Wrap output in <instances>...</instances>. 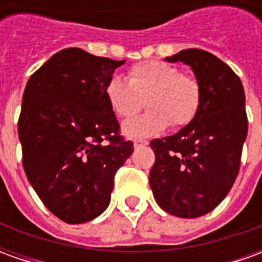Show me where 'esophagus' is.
<instances>
[{
  "label": "esophagus",
  "instance_id": "esophagus-1",
  "mask_svg": "<svg viewBox=\"0 0 262 262\" xmlns=\"http://www.w3.org/2000/svg\"><path fill=\"white\" fill-rule=\"evenodd\" d=\"M133 144H135V147H142V146H147L148 142L147 140H142V139H136Z\"/></svg>",
  "mask_w": 262,
  "mask_h": 262
}]
</instances>
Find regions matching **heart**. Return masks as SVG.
Wrapping results in <instances>:
<instances>
[{
  "instance_id": "heart-1",
  "label": "heart",
  "mask_w": 262,
  "mask_h": 262,
  "mask_svg": "<svg viewBox=\"0 0 262 262\" xmlns=\"http://www.w3.org/2000/svg\"><path fill=\"white\" fill-rule=\"evenodd\" d=\"M105 97L114 114L133 118L144 106L147 112L123 125L129 137L154 136L168 125L191 123L202 102L199 81L178 67L159 60L137 63L127 73V81L114 75L105 84Z\"/></svg>"
}]
</instances>
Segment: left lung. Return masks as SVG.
<instances>
[{
  "label": "left lung",
  "mask_w": 262,
  "mask_h": 262,
  "mask_svg": "<svg viewBox=\"0 0 262 262\" xmlns=\"http://www.w3.org/2000/svg\"><path fill=\"white\" fill-rule=\"evenodd\" d=\"M165 60L191 66L202 102L178 133L151 140L148 181L160 208L193 219L213 210L236 181L248 129L246 95L236 73L209 52L187 49Z\"/></svg>",
  "instance_id": "obj_1"
}]
</instances>
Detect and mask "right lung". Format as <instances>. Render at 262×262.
I'll list each match as a JSON object with an SVG mask.
<instances>
[{
    "label": "right lung",
    "mask_w": 262,
    "mask_h": 262,
    "mask_svg": "<svg viewBox=\"0 0 262 262\" xmlns=\"http://www.w3.org/2000/svg\"><path fill=\"white\" fill-rule=\"evenodd\" d=\"M123 63L69 48L25 86L18 120L24 170L45 206L70 225L108 208L115 174L133 153L105 97Z\"/></svg>",
    "instance_id": "add662e5"
}]
</instances>
